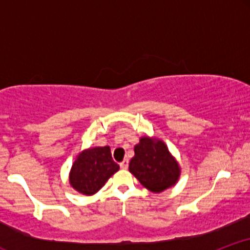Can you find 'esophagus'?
<instances>
[{"label": "esophagus", "instance_id": "1", "mask_svg": "<svg viewBox=\"0 0 250 250\" xmlns=\"http://www.w3.org/2000/svg\"><path fill=\"white\" fill-rule=\"evenodd\" d=\"M128 163H129L128 160H123V161L120 163V167H121L122 169H127L128 168Z\"/></svg>", "mask_w": 250, "mask_h": 250}]
</instances>
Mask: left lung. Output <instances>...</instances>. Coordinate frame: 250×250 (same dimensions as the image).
I'll use <instances>...</instances> for the list:
<instances>
[{"instance_id": "1", "label": "left lung", "mask_w": 250, "mask_h": 250, "mask_svg": "<svg viewBox=\"0 0 250 250\" xmlns=\"http://www.w3.org/2000/svg\"><path fill=\"white\" fill-rule=\"evenodd\" d=\"M134 151V157L129 162V171L143 187L153 193H161L177 182L181 168L161 140L141 137Z\"/></svg>"}]
</instances>
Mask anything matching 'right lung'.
<instances>
[{"mask_svg":"<svg viewBox=\"0 0 250 250\" xmlns=\"http://www.w3.org/2000/svg\"><path fill=\"white\" fill-rule=\"evenodd\" d=\"M119 169L108 146L85 149L71 166L69 183L76 191L89 196L97 193Z\"/></svg>","mask_w":250,"mask_h":250,"instance_id":"right-lung-1","label":"right lung"}]
</instances>
